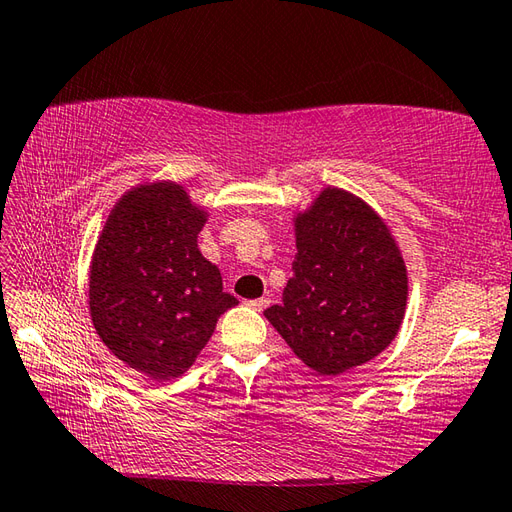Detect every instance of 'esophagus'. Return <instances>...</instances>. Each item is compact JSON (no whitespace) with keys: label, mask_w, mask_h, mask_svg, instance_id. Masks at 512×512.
<instances>
[{"label":"esophagus","mask_w":512,"mask_h":512,"mask_svg":"<svg viewBox=\"0 0 512 512\" xmlns=\"http://www.w3.org/2000/svg\"><path fill=\"white\" fill-rule=\"evenodd\" d=\"M268 303H270V299L262 297V299H253V301H248V306L253 308V310H257V312H262V310H266V308H268Z\"/></svg>","instance_id":"esophagus-1"}]
</instances>
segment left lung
Listing matches in <instances>:
<instances>
[{
	"mask_svg": "<svg viewBox=\"0 0 512 512\" xmlns=\"http://www.w3.org/2000/svg\"><path fill=\"white\" fill-rule=\"evenodd\" d=\"M295 228L292 277L264 314L308 367L343 374L394 341L407 268L385 222L347 191L325 189Z\"/></svg>",
	"mask_w": 512,
	"mask_h": 512,
	"instance_id": "8db88e82",
	"label": "left lung"
}]
</instances>
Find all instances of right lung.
Here are the masks:
<instances>
[{"mask_svg": "<svg viewBox=\"0 0 512 512\" xmlns=\"http://www.w3.org/2000/svg\"><path fill=\"white\" fill-rule=\"evenodd\" d=\"M204 217L180 184H145L114 206L94 248V328L114 356L156 380L187 372L239 303L198 250Z\"/></svg>", "mask_w": 512, "mask_h": 512, "instance_id": "obj_1", "label": "right lung"}]
</instances>
